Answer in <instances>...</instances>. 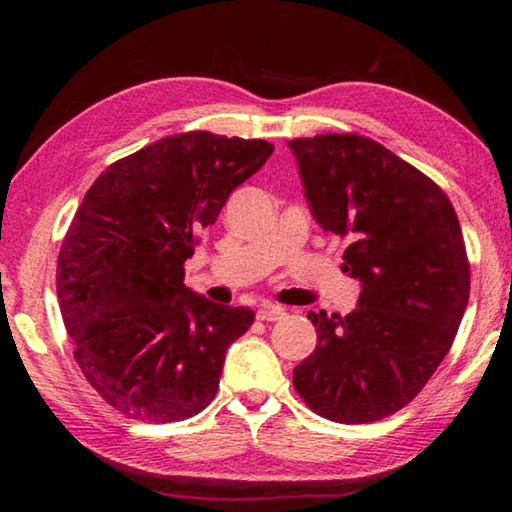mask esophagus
Wrapping results in <instances>:
<instances>
[{
  "label": "esophagus",
  "instance_id": "esophagus-1",
  "mask_svg": "<svg viewBox=\"0 0 512 512\" xmlns=\"http://www.w3.org/2000/svg\"><path fill=\"white\" fill-rule=\"evenodd\" d=\"M287 316V309L280 305H273V302H264L257 309V320H280Z\"/></svg>",
  "mask_w": 512,
  "mask_h": 512
}]
</instances>
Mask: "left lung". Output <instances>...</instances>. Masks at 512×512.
<instances>
[{"label":"left lung","mask_w":512,"mask_h":512,"mask_svg":"<svg viewBox=\"0 0 512 512\" xmlns=\"http://www.w3.org/2000/svg\"><path fill=\"white\" fill-rule=\"evenodd\" d=\"M320 228L348 239L361 282L348 316L309 311L318 343L293 370L311 411L366 424L404 409L452 348L470 298V262L447 194L357 133L289 142Z\"/></svg>","instance_id":"1"}]
</instances>
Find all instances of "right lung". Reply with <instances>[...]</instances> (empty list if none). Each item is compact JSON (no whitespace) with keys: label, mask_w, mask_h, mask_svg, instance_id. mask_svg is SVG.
<instances>
[{"label":"right lung","mask_w":512,"mask_h":512,"mask_svg":"<svg viewBox=\"0 0 512 512\" xmlns=\"http://www.w3.org/2000/svg\"><path fill=\"white\" fill-rule=\"evenodd\" d=\"M271 153L264 140L180 133L112 162L88 189L60 246L56 291L74 359L112 409L162 424L214 400L225 352L255 314L196 296L185 262Z\"/></svg>","instance_id":"add662e5"}]
</instances>
